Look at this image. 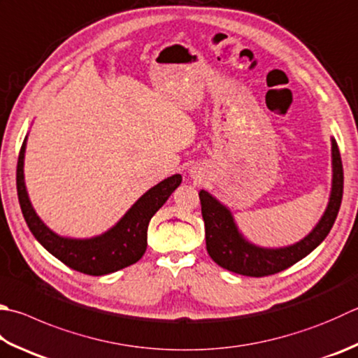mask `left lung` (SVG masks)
<instances>
[{
  "label": "left lung",
  "mask_w": 358,
  "mask_h": 358,
  "mask_svg": "<svg viewBox=\"0 0 358 358\" xmlns=\"http://www.w3.org/2000/svg\"><path fill=\"white\" fill-rule=\"evenodd\" d=\"M332 143V188L324 213L304 238L282 248H263L249 241L235 222L232 212L206 190L199 192L206 226V246L212 260L227 271L262 278L284 271L318 248L329 235L343 198V164L335 138Z\"/></svg>",
  "instance_id": "left-lung-1"
}]
</instances>
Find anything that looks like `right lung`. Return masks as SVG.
Returning <instances> with one entry per match:
<instances>
[{"mask_svg": "<svg viewBox=\"0 0 358 358\" xmlns=\"http://www.w3.org/2000/svg\"><path fill=\"white\" fill-rule=\"evenodd\" d=\"M28 136L20 150L17 164V192L20 207L29 231L46 251L66 266L90 275L115 273L138 262L146 251L148 224L171 193L180 185V174L159 182L134 202L132 207L104 234L90 238H71L56 234L40 220L31 204L24 184V152Z\"/></svg>", "mask_w": 358, "mask_h": 358, "instance_id": "obj_1", "label": "right lung"}]
</instances>
